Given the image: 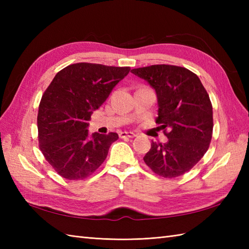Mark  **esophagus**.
<instances>
[{"label": "esophagus", "instance_id": "esophagus-1", "mask_svg": "<svg viewBox=\"0 0 249 249\" xmlns=\"http://www.w3.org/2000/svg\"><path fill=\"white\" fill-rule=\"evenodd\" d=\"M120 137L121 138H134L136 135L134 133H131V131H121Z\"/></svg>", "mask_w": 249, "mask_h": 249}]
</instances>
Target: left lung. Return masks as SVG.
<instances>
[{
  "mask_svg": "<svg viewBox=\"0 0 249 249\" xmlns=\"http://www.w3.org/2000/svg\"><path fill=\"white\" fill-rule=\"evenodd\" d=\"M136 76L155 89L158 102L156 123L167 136L166 143L152 142L143 160L151 170L166 178L188 172L208 151L213 134V108L198 76L174 65L135 68Z\"/></svg>",
  "mask_w": 249,
  "mask_h": 249,
  "instance_id": "obj_1",
  "label": "left lung"
}]
</instances>
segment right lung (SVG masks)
Listing matches in <instances>:
<instances>
[{"instance_id":"1","label":"right lung","mask_w":249,"mask_h":249,"mask_svg":"<svg viewBox=\"0 0 249 249\" xmlns=\"http://www.w3.org/2000/svg\"><path fill=\"white\" fill-rule=\"evenodd\" d=\"M130 67L76 63L56 73L40 99L37 115L39 149L67 179L91 176L108 155L116 133L89 135L88 122Z\"/></svg>"}]
</instances>
